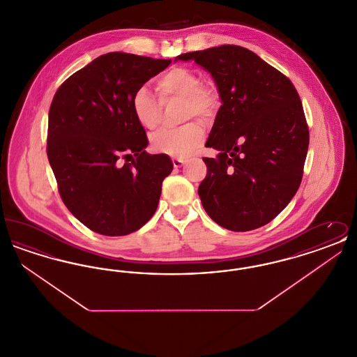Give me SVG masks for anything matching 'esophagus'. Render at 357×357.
<instances>
[{
    "mask_svg": "<svg viewBox=\"0 0 357 357\" xmlns=\"http://www.w3.org/2000/svg\"><path fill=\"white\" fill-rule=\"evenodd\" d=\"M183 163H185V160H183V159H179V158L172 159V165H174V167H175V169L182 167V166H183Z\"/></svg>",
    "mask_w": 357,
    "mask_h": 357,
    "instance_id": "obj_1",
    "label": "esophagus"
}]
</instances>
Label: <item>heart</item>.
<instances>
[{"label":"heart","instance_id":"b5f03b06","mask_svg":"<svg viewBox=\"0 0 357 357\" xmlns=\"http://www.w3.org/2000/svg\"><path fill=\"white\" fill-rule=\"evenodd\" d=\"M156 91L162 102L183 100V119L197 116L210 121L218 111L220 100L214 89L201 84V77L191 69L174 67L156 79ZM137 123L146 130H155L160 121L162 104L146 88H137L131 100ZM204 127L198 121H188L175 128H165L151 136L153 151L170 156H186L204 142Z\"/></svg>","mask_w":357,"mask_h":357}]
</instances>
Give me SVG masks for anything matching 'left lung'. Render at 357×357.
<instances>
[{"instance_id":"left-lung-1","label":"left lung","mask_w":357,"mask_h":357,"mask_svg":"<svg viewBox=\"0 0 357 357\" xmlns=\"http://www.w3.org/2000/svg\"><path fill=\"white\" fill-rule=\"evenodd\" d=\"M217 85L222 105L206 147V178L198 188L204 211L231 231L275 218L303 179L309 131L300 96L280 70L238 45L188 52Z\"/></svg>"}]
</instances>
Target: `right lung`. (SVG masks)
Segmentation results:
<instances>
[{
	"mask_svg": "<svg viewBox=\"0 0 357 357\" xmlns=\"http://www.w3.org/2000/svg\"><path fill=\"white\" fill-rule=\"evenodd\" d=\"M170 64L111 52L75 72L52 100L48 160L63 202L95 233L127 236L156 211L174 166L166 153L144 151L149 140L131 100Z\"/></svg>",
	"mask_w": 357,
	"mask_h": 357,
	"instance_id": "obj_1",
	"label": "right lung"
}]
</instances>
